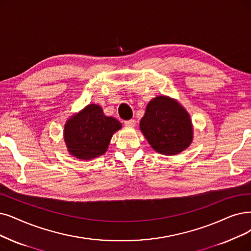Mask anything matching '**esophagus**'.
<instances>
[{"mask_svg":"<svg viewBox=\"0 0 251 251\" xmlns=\"http://www.w3.org/2000/svg\"><path fill=\"white\" fill-rule=\"evenodd\" d=\"M125 125L126 126H129V127H134L136 126V120L135 119H129V120H126V122H125Z\"/></svg>","mask_w":251,"mask_h":251,"instance_id":"1","label":"esophagus"}]
</instances>
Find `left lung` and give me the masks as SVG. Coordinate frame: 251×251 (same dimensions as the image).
Instances as JSON below:
<instances>
[{
  "instance_id": "left-lung-1",
  "label": "left lung",
  "mask_w": 251,
  "mask_h": 251,
  "mask_svg": "<svg viewBox=\"0 0 251 251\" xmlns=\"http://www.w3.org/2000/svg\"><path fill=\"white\" fill-rule=\"evenodd\" d=\"M140 129L158 153L178 154L193 141V125L186 110L174 99L158 96L150 101Z\"/></svg>"
}]
</instances>
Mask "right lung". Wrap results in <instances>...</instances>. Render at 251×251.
Returning a JSON list of instances; mask_svg holds the SVG:
<instances>
[{
  "label": "right lung",
  "instance_id": "1",
  "mask_svg": "<svg viewBox=\"0 0 251 251\" xmlns=\"http://www.w3.org/2000/svg\"><path fill=\"white\" fill-rule=\"evenodd\" d=\"M122 126L116 118L106 116L102 107L87 105L65 125L64 138L68 151L79 159L103 155L113 134Z\"/></svg>",
  "mask_w": 251,
  "mask_h": 251
}]
</instances>
